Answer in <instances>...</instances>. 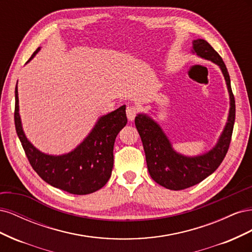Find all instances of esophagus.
<instances>
[{
	"label": "esophagus",
	"mask_w": 252,
	"mask_h": 252,
	"mask_svg": "<svg viewBox=\"0 0 252 252\" xmlns=\"http://www.w3.org/2000/svg\"><path fill=\"white\" fill-rule=\"evenodd\" d=\"M136 113H138V109H136V107H134V106H128L126 108V114L129 121H133Z\"/></svg>",
	"instance_id": "1"
}]
</instances>
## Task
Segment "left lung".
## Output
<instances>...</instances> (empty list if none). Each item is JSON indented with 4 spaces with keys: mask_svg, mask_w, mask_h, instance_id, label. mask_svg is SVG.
<instances>
[{
    "mask_svg": "<svg viewBox=\"0 0 252 252\" xmlns=\"http://www.w3.org/2000/svg\"><path fill=\"white\" fill-rule=\"evenodd\" d=\"M191 52L220 67L229 94L230 107L226 125L215 146L202 155L190 157L174 150L162 127L147 113L136 114L135 127L143 142L150 177L158 185L170 190H182L194 186L217 170L229 148L235 119V101L230 77L222 58L203 39L192 41Z\"/></svg>",
    "mask_w": 252,
    "mask_h": 252,
    "instance_id": "8db88e82",
    "label": "left lung"
}]
</instances>
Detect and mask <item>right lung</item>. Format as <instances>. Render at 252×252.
<instances>
[{
	"label": "right lung",
	"instance_id": "right-lung-1",
	"mask_svg": "<svg viewBox=\"0 0 252 252\" xmlns=\"http://www.w3.org/2000/svg\"><path fill=\"white\" fill-rule=\"evenodd\" d=\"M40 50L41 47L37 48L29 61ZM14 94L16 130L34 171L49 185L72 194H89L101 189L111 175L114 141L127 124L126 106L98 118L88 135L73 150L55 156L42 152L27 139L20 117L18 83Z\"/></svg>",
	"mask_w": 252,
	"mask_h": 252
}]
</instances>
